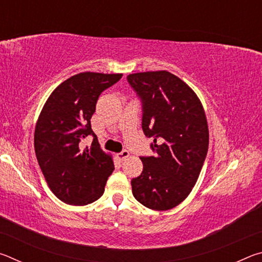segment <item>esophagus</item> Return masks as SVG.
<instances>
[{"label":"esophagus","mask_w":262,"mask_h":262,"mask_svg":"<svg viewBox=\"0 0 262 262\" xmlns=\"http://www.w3.org/2000/svg\"><path fill=\"white\" fill-rule=\"evenodd\" d=\"M128 156H129V151H128V150H122L121 152L117 154V158L119 161H125Z\"/></svg>","instance_id":"esophagus-1"}]
</instances>
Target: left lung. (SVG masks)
<instances>
[{
    "label": "left lung",
    "mask_w": 262,
    "mask_h": 262,
    "mask_svg": "<svg viewBox=\"0 0 262 262\" xmlns=\"http://www.w3.org/2000/svg\"><path fill=\"white\" fill-rule=\"evenodd\" d=\"M127 79L142 100V129L154 139L156 152L141 157L143 171L132 179L133 195L149 209H172L192 192L205 163V110L192 89L166 70L130 74Z\"/></svg>",
    "instance_id": "1"
}]
</instances>
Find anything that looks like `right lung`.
<instances>
[{"mask_svg": "<svg viewBox=\"0 0 262 262\" xmlns=\"http://www.w3.org/2000/svg\"><path fill=\"white\" fill-rule=\"evenodd\" d=\"M121 77L79 73L62 82L43 105L34 130L35 156L48 187L62 202L85 206L104 193L114 164L100 149L90 119L101 92ZM89 135L94 136L92 147L81 148Z\"/></svg>", "mask_w": 262, "mask_h": 262, "instance_id": "1", "label": "right lung"}]
</instances>
